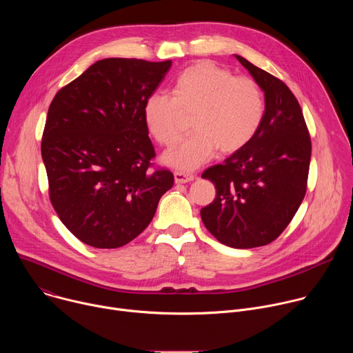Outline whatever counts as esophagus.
Segmentation results:
<instances>
[{
	"label": "esophagus",
	"mask_w": 353,
	"mask_h": 353,
	"mask_svg": "<svg viewBox=\"0 0 353 353\" xmlns=\"http://www.w3.org/2000/svg\"><path fill=\"white\" fill-rule=\"evenodd\" d=\"M195 180V174L192 173H185V172H174V181L177 184H184L188 181Z\"/></svg>",
	"instance_id": "1"
}]
</instances>
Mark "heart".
I'll return each mask as SVG.
<instances>
[{"mask_svg": "<svg viewBox=\"0 0 353 353\" xmlns=\"http://www.w3.org/2000/svg\"><path fill=\"white\" fill-rule=\"evenodd\" d=\"M184 114H192L195 131L169 149L163 161L192 170L210 161L218 148L233 154L254 138L265 114L264 93L254 79L199 63L180 74L173 96L155 92L143 103L146 128L163 146L179 139Z\"/></svg>", "mask_w": 353, "mask_h": 353, "instance_id": "obj_1", "label": "heart"}]
</instances>
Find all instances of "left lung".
<instances>
[{
	"mask_svg": "<svg viewBox=\"0 0 353 353\" xmlns=\"http://www.w3.org/2000/svg\"><path fill=\"white\" fill-rule=\"evenodd\" d=\"M265 94L263 123L244 148L203 177L216 188L201 210L211 234L233 248L274 241L290 223L307 190L312 139L292 90L276 77L236 56Z\"/></svg>",
	"mask_w": 353,
	"mask_h": 353,
	"instance_id": "8db88e82",
	"label": "left lung"
}]
</instances>
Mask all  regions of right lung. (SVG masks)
<instances>
[{
	"instance_id": "1",
	"label": "right lung",
	"mask_w": 353,
	"mask_h": 353,
	"mask_svg": "<svg viewBox=\"0 0 353 353\" xmlns=\"http://www.w3.org/2000/svg\"><path fill=\"white\" fill-rule=\"evenodd\" d=\"M172 65L105 59L63 86L48 108L41 158L48 196L65 228L96 248H117L152 221L174 176L157 166L143 103Z\"/></svg>"
}]
</instances>
